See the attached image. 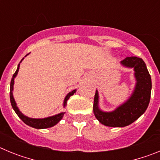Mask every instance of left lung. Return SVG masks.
Returning <instances> with one entry per match:
<instances>
[{
	"instance_id": "left-lung-1",
	"label": "left lung",
	"mask_w": 160,
	"mask_h": 160,
	"mask_svg": "<svg viewBox=\"0 0 160 160\" xmlns=\"http://www.w3.org/2000/svg\"><path fill=\"white\" fill-rule=\"evenodd\" d=\"M127 67L134 68L137 83L132 96L127 102L112 112H102L98 107V94L96 90L93 110L94 114L102 124L113 128H122L132 122L146 111L151 98L152 78L146 64L142 58L128 57L121 62Z\"/></svg>"
}]
</instances>
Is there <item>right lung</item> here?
I'll list each match as a JSON object with an SVG mask.
<instances>
[{
  "mask_svg": "<svg viewBox=\"0 0 160 160\" xmlns=\"http://www.w3.org/2000/svg\"><path fill=\"white\" fill-rule=\"evenodd\" d=\"M22 60H23V59H22ZM22 61H21L20 62H22ZM19 66H20V63L18 64V69H17L16 72H15V73H13V75H12V80H11V82H10V92H9V96H10L11 105H12L14 111L16 112V114H18V117H19V118H21V119H22L25 124H27V125L29 126V127H32V128H37V129H45V128H51V127H53V126L56 125V124H57L58 122L62 118L65 112L60 113V114H57V115H54V116L49 117V118H30L25 116V115L22 114V113H21V111L18 110V107H17L16 105V102H15V101H14L13 97H12V87H13L14 78L16 77V75L18 74V70H19ZM75 92H76V90H73V91L70 92L67 95H66V98H65L64 100V107L66 105L67 100L70 98V96L73 95Z\"/></svg>",
  "mask_w": 160,
  "mask_h": 160,
  "instance_id": "right-lung-1",
  "label": "right lung"
}]
</instances>
